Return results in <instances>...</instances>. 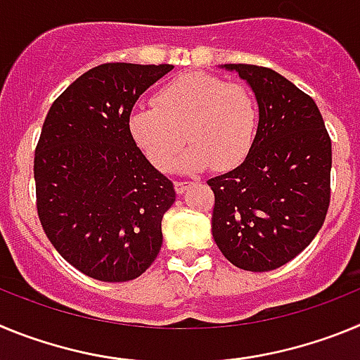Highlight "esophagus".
<instances>
[{
	"instance_id": "34e87169",
	"label": "esophagus",
	"mask_w": 360,
	"mask_h": 360,
	"mask_svg": "<svg viewBox=\"0 0 360 360\" xmlns=\"http://www.w3.org/2000/svg\"><path fill=\"white\" fill-rule=\"evenodd\" d=\"M189 187H191V182H174V191H176L178 195H184Z\"/></svg>"
}]
</instances>
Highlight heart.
Segmentation results:
<instances>
[{
  "label": "heart",
  "mask_w": 360,
  "mask_h": 360,
  "mask_svg": "<svg viewBox=\"0 0 360 360\" xmlns=\"http://www.w3.org/2000/svg\"><path fill=\"white\" fill-rule=\"evenodd\" d=\"M129 135L153 167L167 171L184 141L189 148L176 169L196 173L214 165L234 169L249 157L257 129V106L249 88L202 72L173 79L139 106L128 120Z\"/></svg>",
  "instance_id": "heart-1"
}]
</instances>
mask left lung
Instances as JSON below:
<instances>
[{"instance_id": "1", "label": "left lung", "mask_w": 360, "mask_h": 360, "mask_svg": "<svg viewBox=\"0 0 360 360\" xmlns=\"http://www.w3.org/2000/svg\"><path fill=\"white\" fill-rule=\"evenodd\" d=\"M254 91L259 111L249 157L211 178L212 238L238 269L269 272L316 238L330 205L332 141L314 98L274 70L221 65Z\"/></svg>"}]
</instances>
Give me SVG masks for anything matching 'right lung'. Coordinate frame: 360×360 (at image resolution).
I'll return each instance as SVG.
<instances>
[{
  "label": "right lung",
  "instance_id": "add662e5",
  "mask_svg": "<svg viewBox=\"0 0 360 360\" xmlns=\"http://www.w3.org/2000/svg\"><path fill=\"white\" fill-rule=\"evenodd\" d=\"M173 65L106 63L50 108L34 158L37 214L56 250L98 281L135 279L162 247L173 182L129 135L136 98Z\"/></svg>",
  "mask_w": 360,
  "mask_h": 360
}]
</instances>
